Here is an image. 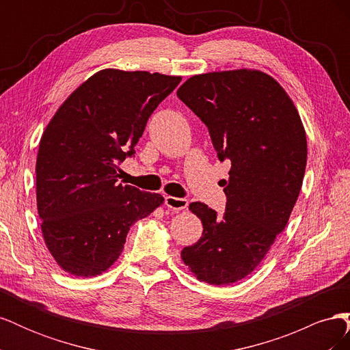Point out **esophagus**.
I'll return each instance as SVG.
<instances>
[{"instance_id":"esophagus-1","label":"esophagus","mask_w":350,"mask_h":350,"mask_svg":"<svg viewBox=\"0 0 350 350\" xmlns=\"http://www.w3.org/2000/svg\"><path fill=\"white\" fill-rule=\"evenodd\" d=\"M165 204L166 207L172 208V210H185L188 207V200L187 198H178V197H172V196H166L165 197Z\"/></svg>"}]
</instances>
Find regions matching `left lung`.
<instances>
[{
  "label": "left lung",
  "mask_w": 350,
  "mask_h": 350,
  "mask_svg": "<svg viewBox=\"0 0 350 350\" xmlns=\"http://www.w3.org/2000/svg\"><path fill=\"white\" fill-rule=\"evenodd\" d=\"M203 121L220 161L229 159L226 210H189L203 235L181 251L194 276L230 284L254 271L288 224L306 166V134L289 94L260 70L197 74L176 92Z\"/></svg>",
  "instance_id": "1"
}]
</instances>
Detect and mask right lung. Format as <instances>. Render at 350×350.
<instances>
[{
    "label": "right lung",
    "instance_id": "add662e5",
    "mask_svg": "<svg viewBox=\"0 0 350 350\" xmlns=\"http://www.w3.org/2000/svg\"><path fill=\"white\" fill-rule=\"evenodd\" d=\"M181 77L105 68L74 90L46 125L36 159V201L45 245L77 278L107 271L130 228L163 197L116 184L147 120Z\"/></svg>",
    "mask_w": 350,
    "mask_h": 350
}]
</instances>
